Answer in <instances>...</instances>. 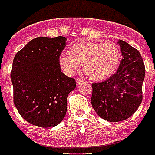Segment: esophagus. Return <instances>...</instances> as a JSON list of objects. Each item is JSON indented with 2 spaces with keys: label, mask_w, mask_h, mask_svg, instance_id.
Wrapping results in <instances>:
<instances>
[{
  "label": "esophagus",
  "mask_w": 155,
  "mask_h": 155,
  "mask_svg": "<svg viewBox=\"0 0 155 155\" xmlns=\"http://www.w3.org/2000/svg\"><path fill=\"white\" fill-rule=\"evenodd\" d=\"M82 82H84V80H81V79H77V80H76V84H77V85H80Z\"/></svg>",
  "instance_id": "esophagus-1"
}]
</instances>
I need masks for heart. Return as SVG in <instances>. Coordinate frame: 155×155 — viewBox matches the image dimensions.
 Instances as JSON below:
<instances>
[{
  "mask_svg": "<svg viewBox=\"0 0 155 155\" xmlns=\"http://www.w3.org/2000/svg\"><path fill=\"white\" fill-rule=\"evenodd\" d=\"M121 60V51L113 42H81L71 48V53L63 52L59 57L61 68L72 75L84 64L91 80H104L116 71Z\"/></svg>",
  "mask_w": 155,
  "mask_h": 155,
  "instance_id": "heart-1",
  "label": "heart"
}]
</instances>
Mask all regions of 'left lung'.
I'll return each mask as SVG.
<instances>
[{
    "label": "left lung",
    "instance_id": "1",
    "mask_svg": "<svg viewBox=\"0 0 155 155\" xmlns=\"http://www.w3.org/2000/svg\"><path fill=\"white\" fill-rule=\"evenodd\" d=\"M123 59L117 71L101 83H93L91 105L99 116L108 122L128 119L143 100L145 65L139 51L119 40Z\"/></svg>",
    "mask_w": 155,
    "mask_h": 155
}]
</instances>
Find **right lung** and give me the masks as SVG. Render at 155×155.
<instances>
[{"label": "right lung", "instance_id": "add662e5", "mask_svg": "<svg viewBox=\"0 0 155 155\" xmlns=\"http://www.w3.org/2000/svg\"><path fill=\"white\" fill-rule=\"evenodd\" d=\"M67 39L36 37L16 54L11 81L13 102L22 118L32 125L51 127L67 112V98L76 87L61 72L59 57Z\"/></svg>", "mask_w": 155, "mask_h": 155}]
</instances>
